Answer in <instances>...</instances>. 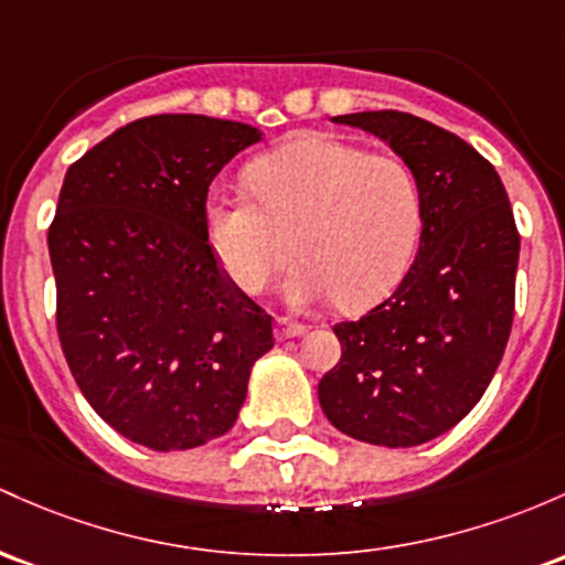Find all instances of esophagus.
I'll list each match as a JSON object with an SVG mask.
<instances>
[{
	"label": "esophagus",
	"instance_id": "esophagus-1",
	"mask_svg": "<svg viewBox=\"0 0 565 565\" xmlns=\"http://www.w3.org/2000/svg\"><path fill=\"white\" fill-rule=\"evenodd\" d=\"M300 334H306V327L302 324H295V321H287V319L276 321V340L300 338Z\"/></svg>",
	"mask_w": 565,
	"mask_h": 565
}]
</instances>
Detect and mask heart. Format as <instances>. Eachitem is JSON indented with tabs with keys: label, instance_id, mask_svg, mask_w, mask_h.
Segmentation results:
<instances>
[{
	"label": "heart",
	"instance_id": "obj_1",
	"mask_svg": "<svg viewBox=\"0 0 565 565\" xmlns=\"http://www.w3.org/2000/svg\"><path fill=\"white\" fill-rule=\"evenodd\" d=\"M254 195L209 198V235L222 268L257 295L300 254L287 278L297 308L338 297L370 308L392 295L420 233V188L405 160L370 154L327 134L297 136L249 169Z\"/></svg>",
	"mask_w": 565,
	"mask_h": 565
}]
</instances>
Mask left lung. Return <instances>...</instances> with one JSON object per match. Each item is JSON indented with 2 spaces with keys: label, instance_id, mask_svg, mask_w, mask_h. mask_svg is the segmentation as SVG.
I'll return each mask as SVG.
<instances>
[{
  "label": "left lung",
  "instance_id": "left-lung-1",
  "mask_svg": "<svg viewBox=\"0 0 565 565\" xmlns=\"http://www.w3.org/2000/svg\"><path fill=\"white\" fill-rule=\"evenodd\" d=\"M332 122L386 141L420 188V241L392 297L334 324L340 362L321 411L359 443L413 448L454 429L486 394L514 316L520 235L499 173L456 134L407 111Z\"/></svg>",
  "mask_w": 565,
  "mask_h": 565
}]
</instances>
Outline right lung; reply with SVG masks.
I'll use <instances>...</instances> for the list:
<instances>
[{"label":"right lung","instance_id":"add662e5","mask_svg":"<svg viewBox=\"0 0 565 565\" xmlns=\"http://www.w3.org/2000/svg\"><path fill=\"white\" fill-rule=\"evenodd\" d=\"M263 131L206 115L128 122L70 166L47 233L58 338L115 431L190 450L231 431L270 316L209 246V184Z\"/></svg>","mask_w":565,"mask_h":565}]
</instances>
